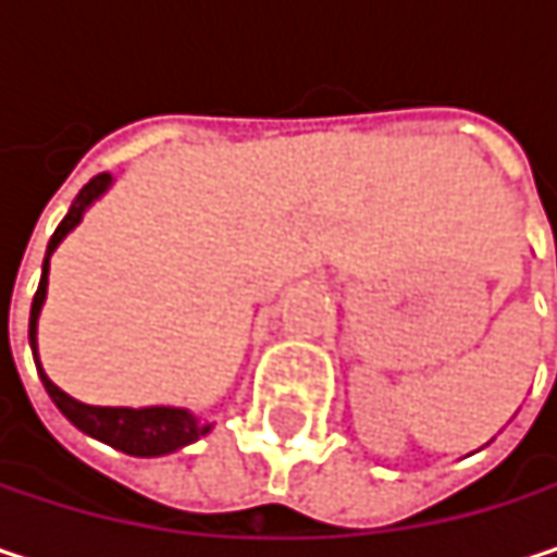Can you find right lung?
<instances>
[{
	"instance_id": "obj_1",
	"label": "right lung",
	"mask_w": 557,
	"mask_h": 557,
	"mask_svg": "<svg viewBox=\"0 0 557 557\" xmlns=\"http://www.w3.org/2000/svg\"><path fill=\"white\" fill-rule=\"evenodd\" d=\"M112 186V176L109 173H99L92 176L79 196L73 199L70 212L63 215V222L57 225V232L48 242V255H45V268H41V283H38V293L32 299V319H28V342H32V355H35V364H38V377L48 389V396L54 399V406L86 435L125 451V455H135V458H158V455H170L196 438H202L212 425L209 422H199L189 409H180V406H145V409H132V406H89V403H79L73 399L70 393L51 384V377L45 374L41 361H38V315H41V306H45V296H48V264H51V255L57 251V245L79 225L83 212Z\"/></svg>"
}]
</instances>
